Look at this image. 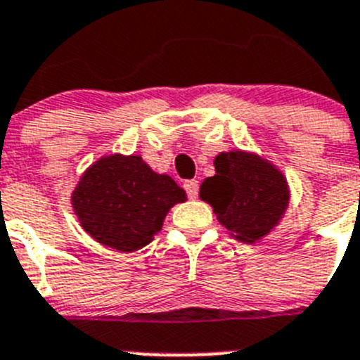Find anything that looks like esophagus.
Returning a JSON list of instances; mask_svg holds the SVG:
<instances>
[{"mask_svg": "<svg viewBox=\"0 0 360 360\" xmlns=\"http://www.w3.org/2000/svg\"><path fill=\"white\" fill-rule=\"evenodd\" d=\"M184 188H186L188 197H190V199H197V193H199V181L195 179L186 181V183H184Z\"/></svg>", "mask_w": 360, "mask_h": 360, "instance_id": "obj_1", "label": "esophagus"}]
</instances>
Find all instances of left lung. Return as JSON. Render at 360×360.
<instances>
[{"instance_id": "8db88e82", "label": "left lung", "mask_w": 360, "mask_h": 360, "mask_svg": "<svg viewBox=\"0 0 360 360\" xmlns=\"http://www.w3.org/2000/svg\"><path fill=\"white\" fill-rule=\"evenodd\" d=\"M215 176L200 184V200L208 202L229 235L257 244L273 231L289 208L290 188L280 168L257 152L233 148L220 152Z\"/></svg>"}]
</instances>
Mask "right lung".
Returning a JSON list of instances; mask_svg holds the SVG:
<instances>
[{"mask_svg": "<svg viewBox=\"0 0 360 360\" xmlns=\"http://www.w3.org/2000/svg\"><path fill=\"white\" fill-rule=\"evenodd\" d=\"M184 200L186 192L172 177L154 172L141 156L118 152L89 165L71 192L84 231L120 252L150 244L170 208Z\"/></svg>", "mask_w": 360, "mask_h": 360, "instance_id": "add662e5", "label": "right lung"}]
</instances>
